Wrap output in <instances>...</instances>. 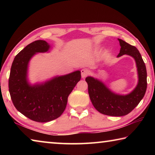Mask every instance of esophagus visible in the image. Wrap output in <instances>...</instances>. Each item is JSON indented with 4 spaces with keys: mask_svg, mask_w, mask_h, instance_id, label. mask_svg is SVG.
<instances>
[{
    "mask_svg": "<svg viewBox=\"0 0 155 155\" xmlns=\"http://www.w3.org/2000/svg\"><path fill=\"white\" fill-rule=\"evenodd\" d=\"M81 77L82 78H85L89 74V72L87 69H82L81 70Z\"/></svg>",
    "mask_w": 155,
    "mask_h": 155,
    "instance_id": "esophagus-1",
    "label": "esophagus"
}]
</instances>
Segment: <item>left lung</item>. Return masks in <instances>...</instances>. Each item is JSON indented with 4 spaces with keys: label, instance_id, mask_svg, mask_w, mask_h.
I'll return each instance as SVG.
<instances>
[{
    "label": "left lung",
    "instance_id": "1",
    "mask_svg": "<svg viewBox=\"0 0 155 155\" xmlns=\"http://www.w3.org/2000/svg\"><path fill=\"white\" fill-rule=\"evenodd\" d=\"M121 46L117 57L124 54L135 59L137 68L138 83L130 93L121 95L115 94L107 87L103 81L92 77H86L88 93L94 107L101 114L110 116H123L132 111L145 95L147 88L146 68L141 54L136 47L118 39Z\"/></svg>",
    "mask_w": 155,
    "mask_h": 155
}]
</instances>
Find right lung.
<instances>
[{"mask_svg": "<svg viewBox=\"0 0 155 155\" xmlns=\"http://www.w3.org/2000/svg\"><path fill=\"white\" fill-rule=\"evenodd\" d=\"M50 48L44 40L28 44L15 57L9 78V94L15 108L38 122H50L63 114L68 96L81 78V72L77 70L31 85L27 78L28 63L36 53L48 52Z\"/></svg>", "mask_w": 155, "mask_h": 155, "instance_id": "1", "label": "right lung"}]
</instances>
